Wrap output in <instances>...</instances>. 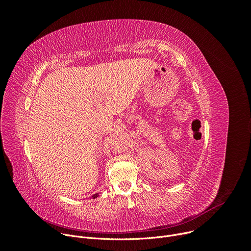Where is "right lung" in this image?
I'll use <instances>...</instances> for the list:
<instances>
[{
    "mask_svg": "<svg viewBox=\"0 0 251 251\" xmlns=\"http://www.w3.org/2000/svg\"><path fill=\"white\" fill-rule=\"evenodd\" d=\"M99 196V193H96V194H94L92 195V199H97V197Z\"/></svg>",
    "mask_w": 251,
    "mask_h": 251,
    "instance_id": "obj_1",
    "label": "right lung"
}]
</instances>
